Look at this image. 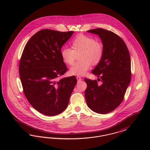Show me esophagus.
<instances>
[{
	"instance_id": "1",
	"label": "esophagus",
	"mask_w": 150,
	"mask_h": 150,
	"mask_svg": "<svg viewBox=\"0 0 150 150\" xmlns=\"http://www.w3.org/2000/svg\"><path fill=\"white\" fill-rule=\"evenodd\" d=\"M76 79H77V80L78 81H81V80H82V78H81V77H80V76H76Z\"/></svg>"
}]
</instances>
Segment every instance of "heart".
Wrapping results in <instances>:
<instances>
[{"instance_id":"obj_1","label":"heart","mask_w":150,"mask_h":150,"mask_svg":"<svg viewBox=\"0 0 150 150\" xmlns=\"http://www.w3.org/2000/svg\"><path fill=\"white\" fill-rule=\"evenodd\" d=\"M71 49L63 48L61 54L65 64L71 65L74 62L76 54L79 53V59L70 69V73L73 75L83 76L91 69L92 62L98 64L101 61L103 53V44L99 40L89 36L79 35L71 43Z\"/></svg>"}]
</instances>
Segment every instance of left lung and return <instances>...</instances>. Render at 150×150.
<instances>
[{"label": "left lung", "mask_w": 150, "mask_h": 150, "mask_svg": "<svg viewBox=\"0 0 150 150\" xmlns=\"http://www.w3.org/2000/svg\"><path fill=\"white\" fill-rule=\"evenodd\" d=\"M99 36L104 47L101 61L92 71L101 79H85V97L88 106L96 113L105 114L118 107L123 100L131 80V62L128 48L120 36L101 28L87 31ZM100 79V78L98 79Z\"/></svg>", "instance_id": "left-lung-1"}]
</instances>
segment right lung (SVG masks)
Segmentation results:
<instances>
[{
	"label": "right lung",
	"instance_id": "obj_1",
	"mask_svg": "<svg viewBox=\"0 0 150 150\" xmlns=\"http://www.w3.org/2000/svg\"><path fill=\"white\" fill-rule=\"evenodd\" d=\"M74 33L40 30L30 39L22 52L19 73L23 93L42 114L52 116L64 111L77 83L75 76L58 80L67 71L61 48Z\"/></svg>",
	"mask_w": 150,
	"mask_h": 150
}]
</instances>
